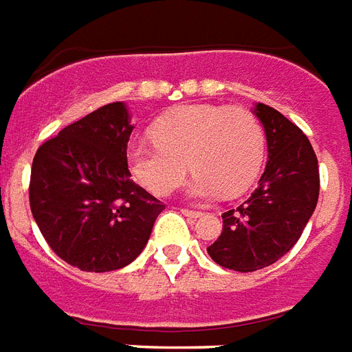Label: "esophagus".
Returning a JSON list of instances; mask_svg holds the SVG:
<instances>
[{
    "instance_id": "esophagus-1",
    "label": "esophagus",
    "mask_w": 352,
    "mask_h": 352,
    "mask_svg": "<svg viewBox=\"0 0 352 352\" xmlns=\"http://www.w3.org/2000/svg\"><path fill=\"white\" fill-rule=\"evenodd\" d=\"M182 216H186V218H194V219H197V218H201V216H203V212H199V210H188V208H182Z\"/></svg>"
}]
</instances>
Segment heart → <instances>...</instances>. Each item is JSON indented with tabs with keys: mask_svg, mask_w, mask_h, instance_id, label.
I'll return each instance as SVG.
<instances>
[{
	"mask_svg": "<svg viewBox=\"0 0 352 352\" xmlns=\"http://www.w3.org/2000/svg\"><path fill=\"white\" fill-rule=\"evenodd\" d=\"M265 134L258 118L243 107L188 104L160 118L153 136L134 138L127 164L134 179L155 195L170 194L190 168L186 194L214 199L240 194L264 162Z\"/></svg>",
	"mask_w": 352,
	"mask_h": 352,
	"instance_id": "b5f03b06",
	"label": "heart"
}]
</instances>
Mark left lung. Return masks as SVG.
Listing matches in <instances>:
<instances>
[{
  "label": "left lung",
  "instance_id": "obj_1",
  "mask_svg": "<svg viewBox=\"0 0 352 352\" xmlns=\"http://www.w3.org/2000/svg\"><path fill=\"white\" fill-rule=\"evenodd\" d=\"M267 144V164L243 205L225 212L223 232L206 248L227 270L249 273L275 264L301 238L319 197L318 158L297 125L272 107L254 103Z\"/></svg>",
  "mask_w": 352,
  "mask_h": 352
}]
</instances>
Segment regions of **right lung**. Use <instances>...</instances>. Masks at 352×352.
<instances>
[{"mask_svg": "<svg viewBox=\"0 0 352 352\" xmlns=\"http://www.w3.org/2000/svg\"><path fill=\"white\" fill-rule=\"evenodd\" d=\"M127 104L109 103L38 147L29 201L55 254L80 272L125 267L147 245L160 201L131 181Z\"/></svg>", "mask_w": 352, "mask_h": 352, "instance_id": "add662e5", "label": "right lung"}]
</instances>
